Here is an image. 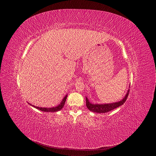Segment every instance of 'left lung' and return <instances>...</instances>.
I'll return each mask as SVG.
<instances>
[{
  "instance_id": "1",
  "label": "left lung",
  "mask_w": 156,
  "mask_h": 156,
  "mask_svg": "<svg viewBox=\"0 0 156 156\" xmlns=\"http://www.w3.org/2000/svg\"><path fill=\"white\" fill-rule=\"evenodd\" d=\"M129 92V90H128L127 93L126 94L125 96L124 97V98H123L122 100H121L120 101L117 102H114V103H110V104H92L91 103L89 100L87 99V98L86 97V106L87 108L92 111V112H96V113H106L109 112V111H111L113 109H115L116 108H117L118 107L123 105L125 102L126 101L128 96V94Z\"/></svg>"
}]
</instances>
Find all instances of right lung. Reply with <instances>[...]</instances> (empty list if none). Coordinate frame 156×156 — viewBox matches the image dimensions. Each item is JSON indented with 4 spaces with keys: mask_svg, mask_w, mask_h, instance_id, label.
Segmentation results:
<instances>
[{
    "mask_svg": "<svg viewBox=\"0 0 156 156\" xmlns=\"http://www.w3.org/2000/svg\"><path fill=\"white\" fill-rule=\"evenodd\" d=\"M66 98H67V94H66L64 98L62 99V102H60V104L56 106V107H49V108H46V107H37V106H34L31 104H29L30 105H31V106L35 107L36 108L38 109V110H40L41 111H42V112H57V111H59L64 106V104L65 103V101H66Z\"/></svg>",
    "mask_w": 156,
    "mask_h": 156,
    "instance_id": "right-lung-1",
    "label": "right lung"
}]
</instances>
